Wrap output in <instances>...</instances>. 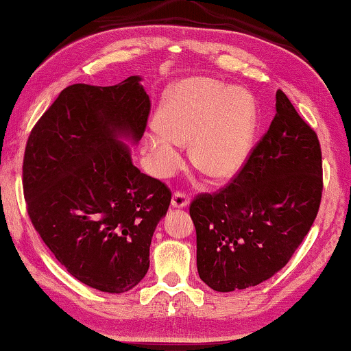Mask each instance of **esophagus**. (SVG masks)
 Returning a JSON list of instances; mask_svg holds the SVG:
<instances>
[{
  "mask_svg": "<svg viewBox=\"0 0 351 351\" xmlns=\"http://www.w3.org/2000/svg\"><path fill=\"white\" fill-rule=\"evenodd\" d=\"M187 205H189V195L182 191H176L173 197H171V206H175V208H184Z\"/></svg>",
  "mask_w": 351,
  "mask_h": 351,
  "instance_id": "1",
  "label": "esophagus"
}]
</instances>
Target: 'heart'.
<instances>
[{"label": "heart", "instance_id": "obj_1", "mask_svg": "<svg viewBox=\"0 0 351 351\" xmlns=\"http://www.w3.org/2000/svg\"><path fill=\"white\" fill-rule=\"evenodd\" d=\"M159 125L145 136L146 149L160 175L181 165L180 143L191 141V159L211 180L234 178L248 162L258 130L253 97L211 77L176 82L159 110Z\"/></svg>", "mask_w": 351, "mask_h": 351}]
</instances>
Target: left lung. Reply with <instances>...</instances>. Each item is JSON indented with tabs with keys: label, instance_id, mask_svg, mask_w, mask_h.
<instances>
[{
	"label": "left lung",
	"instance_id": "left-lung-1",
	"mask_svg": "<svg viewBox=\"0 0 351 351\" xmlns=\"http://www.w3.org/2000/svg\"><path fill=\"white\" fill-rule=\"evenodd\" d=\"M276 112L243 169L213 194H199L189 215L197 270L219 293L245 289L280 272L308 234L323 192L317 133L276 90Z\"/></svg>",
	"mask_w": 351,
	"mask_h": 351
}]
</instances>
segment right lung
Returning a JSON list of instances; mask_svg holds the SVG:
<instances>
[{"label":"right lung","mask_w":351,"mask_h":351,"mask_svg":"<svg viewBox=\"0 0 351 351\" xmlns=\"http://www.w3.org/2000/svg\"><path fill=\"white\" fill-rule=\"evenodd\" d=\"M140 81L66 87L32 128L23 154L33 227L68 272L103 293L143 280L171 200L165 182L141 173L117 140L136 143L146 130L151 100Z\"/></svg>","instance_id":"1"}]
</instances>
